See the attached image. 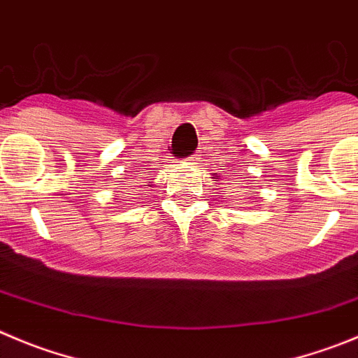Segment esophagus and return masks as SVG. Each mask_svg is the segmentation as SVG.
<instances>
[{
    "instance_id": "obj_1",
    "label": "esophagus",
    "mask_w": 358,
    "mask_h": 358,
    "mask_svg": "<svg viewBox=\"0 0 358 358\" xmlns=\"http://www.w3.org/2000/svg\"><path fill=\"white\" fill-rule=\"evenodd\" d=\"M196 159H199L198 153H196V155H190V157H189V160H196Z\"/></svg>"
}]
</instances>
